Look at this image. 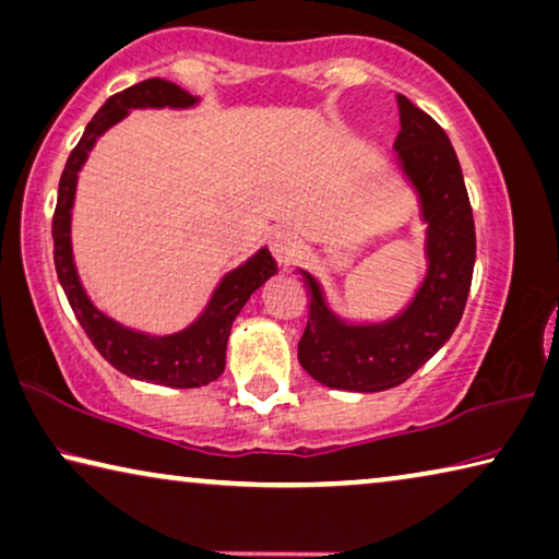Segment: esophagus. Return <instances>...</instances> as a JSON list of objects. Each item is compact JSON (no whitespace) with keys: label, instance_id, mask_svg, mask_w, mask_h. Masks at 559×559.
Here are the masks:
<instances>
[{"label":"esophagus","instance_id":"obj_1","mask_svg":"<svg viewBox=\"0 0 559 559\" xmlns=\"http://www.w3.org/2000/svg\"><path fill=\"white\" fill-rule=\"evenodd\" d=\"M269 248L273 253V259H276L278 265H290L296 261V255L300 251V241L294 231H288V228H278V231H273L269 238Z\"/></svg>","mask_w":559,"mask_h":559}]
</instances>
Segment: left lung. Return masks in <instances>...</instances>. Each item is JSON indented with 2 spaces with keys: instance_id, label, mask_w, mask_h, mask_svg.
Instances as JSON below:
<instances>
[{
  "instance_id": "left-lung-1",
  "label": "left lung",
  "mask_w": 559,
  "mask_h": 559,
  "mask_svg": "<svg viewBox=\"0 0 559 559\" xmlns=\"http://www.w3.org/2000/svg\"><path fill=\"white\" fill-rule=\"evenodd\" d=\"M397 109L395 152L428 224V273L401 316L350 325L325 306L311 273L300 271L308 323L298 341V360L313 380L338 391L378 393L405 383L453 335L471 294L475 221L455 148L440 123L403 94H397Z\"/></svg>"
}]
</instances>
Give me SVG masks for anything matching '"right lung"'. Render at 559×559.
Here are the masks:
<instances>
[{"label":"right lung","instance_id":"obj_1","mask_svg":"<svg viewBox=\"0 0 559 559\" xmlns=\"http://www.w3.org/2000/svg\"><path fill=\"white\" fill-rule=\"evenodd\" d=\"M197 102V96L183 92L181 86L166 82V79H146V82H139L109 96L102 109L94 114V119L86 123L84 136L79 139V144L67 158V166L59 179L55 218H51L57 276L88 341L123 376L168 388H199L224 373L231 323L241 313V308L251 298L253 290L261 288L276 273V261L271 259L265 248H261L253 259H248L243 265L226 273L224 281L214 290V296H211L206 311L186 331L174 335H146L111 321L109 316H104L88 300L76 276L72 236H69V231H72L76 174L84 166L96 139L127 117L129 109H144V106H154V109H158V106L186 109V106H193Z\"/></svg>","mask_w":559,"mask_h":559}]
</instances>
